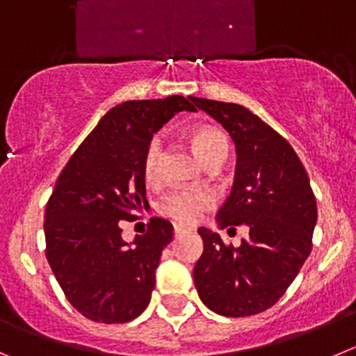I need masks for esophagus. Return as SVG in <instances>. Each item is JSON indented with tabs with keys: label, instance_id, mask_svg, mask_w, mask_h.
I'll return each mask as SVG.
<instances>
[{
	"label": "esophagus",
	"instance_id": "1",
	"mask_svg": "<svg viewBox=\"0 0 356 356\" xmlns=\"http://www.w3.org/2000/svg\"><path fill=\"white\" fill-rule=\"evenodd\" d=\"M186 232H190V229H184V227H175L174 229V234H175V238H179V236H182V234Z\"/></svg>",
	"mask_w": 356,
	"mask_h": 356
}]
</instances>
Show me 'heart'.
I'll return each instance as SVG.
<instances>
[{"instance_id": "obj_1", "label": "heart", "mask_w": 356, "mask_h": 356, "mask_svg": "<svg viewBox=\"0 0 356 356\" xmlns=\"http://www.w3.org/2000/svg\"><path fill=\"white\" fill-rule=\"evenodd\" d=\"M191 142L200 154L202 161L209 165L214 159H225L229 154V140L225 134L216 127L200 126L191 131ZM163 172V142L159 136H154L145 147L142 158V174L149 184H154L161 179ZM214 204L213 197L204 191L179 190L172 191L161 200L163 214L175 220L177 223L188 225L195 223L202 214L211 209Z\"/></svg>"}]
</instances>
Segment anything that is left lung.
<instances>
[{
  "label": "left lung",
  "mask_w": 356,
  "mask_h": 356,
  "mask_svg": "<svg viewBox=\"0 0 356 356\" xmlns=\"http://www.w3.org/2000/svg\"><path fill=\"white\" fill-rule=\"evenodd\" d=\"M193 102L229 131L238 152L232 191L216 220L220 227L236 230L245 223L250 229L238 248L198 229L204 252L195 264V286L213 312L255 316L280 300L309 257L316 197L291 143L257 115L234 102Z\"/></svg>",
  "instance_id": "obj_1"
}]
</instances>
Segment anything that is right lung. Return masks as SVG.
Segmentation results:
<instances>
[{
	"mask_svg": "<svg viewBox=\"0 0 356 356\" xmlns=\"http://www.w3.org/2000/svg\"><path fill=\"white\" fill-rule=\"evenodd\" d=\"M191 102L172 95L117 104L56 179L46 206V257L70 305L92 321L127 323L149 305L174 227L152 218L127 246L122 225L136 220L147 202V143L177 111H197Z\"/></svg>",
	"mask_w": 356,
	"mask_h": 356,
	"instance_id": "add662e5",
	"label": "right lung"
}]
</instances>
